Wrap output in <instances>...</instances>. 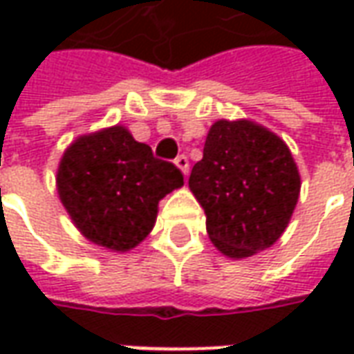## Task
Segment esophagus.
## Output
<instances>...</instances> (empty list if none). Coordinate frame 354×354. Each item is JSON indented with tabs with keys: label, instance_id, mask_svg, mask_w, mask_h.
<instances>
[{
	"label": "esophagus",
	"instance_id": "esophagus-1",
	"mask_svg": "<svg viewBox=\"0 0 354 354\" xmlns=\"http://www.w3.org/2000/svg\"><path fill=\"white\" fill-rule=\"evenodd\" d=\"M174 162H176L178 169L182 170L185 176H187V172H189V161H187V157H185V155H178L176 159H174Z\"/></svg>",
	"mask_w": 354,
	"mask_h": 354
}]
</instances>
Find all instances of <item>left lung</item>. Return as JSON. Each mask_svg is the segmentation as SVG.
Wrapping results in <instances>:
<instances>
[{"label": "left lung", "mask_w": 354, "mask_h": 354, "mask_svg": "<svg viewBox=\"0 0 354 354\" xmlns=\"http://www.w3.org/2000/svg\"><path fill=\"white\" fill-rule=\"evenodd\" d=\"M299 174L288 146L250 121H218L208 131L189 189L207 214L218 250L248 258L286 230L299 197Z\"/></svg>", "instance_id": "8db88e82"}]
</instances>
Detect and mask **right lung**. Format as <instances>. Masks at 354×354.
I'll return each instance as SVG.
<instances>
[{
  "mask_svg": "<svg viewBox=\"0 0 354 354\" xmlns=\"http://www.w3.org/2000/svg\"><path fill=\"white\" fill-rule=\"evenodd\" d=\"M57 184L77 230L94 245L124 252L147 237L159 201L184 185V174L127 129L111 127L66 149Z\"/></svg>",
  "mask_w": 354,
  "mask_h": 354,
  "instance_id": "add662e5",
  "label": "right lung"
}]
</instances>
